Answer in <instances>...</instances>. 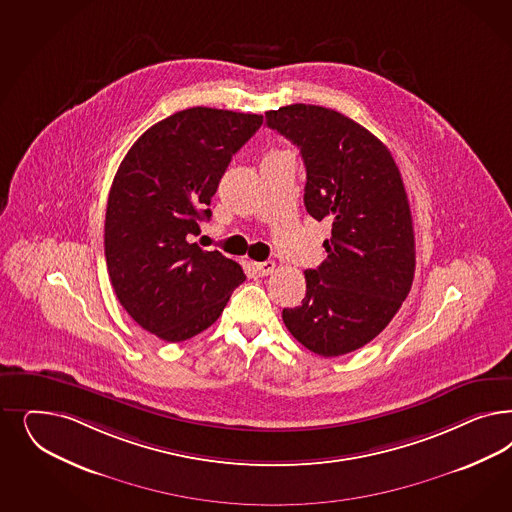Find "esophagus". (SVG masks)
<instances>
[{"mask_svg":"<svg viewBox=\"0 0 512 512\" xmlns=\"http://www.w3.org/2000/svg\"><path fill=\"white\" fill-rule=\"evenodd\" d=\"M254 269H256V273H258L260 277H267L269 273H273V269H275V262H271V260H267V262H258V264H254Z\"/></svg>","mask_w":512,"mask_h":512,"instance_id":"34e87169","label":"esophagus"}]
</instances>
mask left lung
I'll return each mask as SVG.
<instances>
[{"mask_svg": "<svg viewBox=\"0 0 512 512\" xmlns=\"http://www.w3.org/2000/svg\"><path fill=\"white\" fill-rule=\"evenodd\" d=\"M265 120L301 152L307 213L331 222L328 260L305 271V297L282 320L314 354L343 356L373 341L411 292L416 252L403 179L386 145L333 109L294 103Z\"/></svg>", "mask_w": 512, "mask_h": 512, "instance_id": "1", "label": "left lung"}]
</instances>
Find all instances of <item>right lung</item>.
Wrapping results in <instances>:
<instances>
[{
	"label": "right lung",
	"mask_w": 512,
	"mask_h": 512,
	"mask_svg": "<svg viewBox=\"0 0 512 512\" xmlns=\"http://www.w3.org/2000/svg\"><path fill=\"white\" fill-rule=\"evenodd\" d=\"M262 115L192 107L143 133L116 171L105 213V260L120 305L143 330L181 343L213 326L241 265L192 237Z\"/></svg>",
	"instance_id": "right-lung-1"
}]
</instances>
